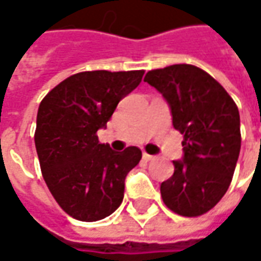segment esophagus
Masks as SVG:
<instances>
[{
  "label": "esophagus",
  "mask_w": 261,
  "mask_h": 261,
  "mask_svg": "<svg viewBox=\"0 0 261 261\" xmlns=\"http://www.w3.org/2000/svg\"><path fill=\"white\" fill-rule=\"evenodd\" d=\"M143 159L149 162V161H153V159H154V156H152V154H149V153L144 152V153H143Z\"/></svg>",
  "instance_id": "1"
}]
</instances>
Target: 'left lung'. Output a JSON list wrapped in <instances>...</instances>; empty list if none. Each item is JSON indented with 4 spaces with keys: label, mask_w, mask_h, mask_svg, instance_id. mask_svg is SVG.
Returning <instances> with one entry per match:
<instances>
[{
    "label": "left lung",
    "mask_w": 261,
    "mask_h": 261,
    "mask_svg": "<svg viewBox=\"0 0 261 261\" xmlns=\"http://www.w3.org/2000/svg\"><path fill=\"white\" fill-rule=\"evenodd\" d=\"M168 102L172 125L184 136L182 159L161 184L164 203L178 215L200 216L221 200L232 181L241 149L240 112L210 74L175 64L146 74Z\"/></svg>",
    "instance_id": "1"
}]
</instances>
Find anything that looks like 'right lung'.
Here are the masks:
<instances>
[{
	"label": "right lung",
	"mask_w": 261,
	"mask_h": 261,
	"mask_svg": "<svg viewBox=\"0 0 261 261\" xmlns=\"http://www.w3.org/2000/svg\"><path fill=\"white\" fill-rule=\"evenodd\" d=\"M144 71L77 73L42 99L35 146L42 175L61 209L83 222L100 221L118 209L125 176L142 159L130 146L115 152L99 143L118 102L140 85Z\"/></svg>",
	"instance_id": "1"
}]
</instances>
